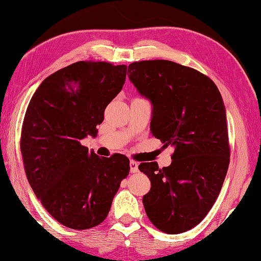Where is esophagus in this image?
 <instances>
[{"mask_svg":"<svg viewBox=\"0 0 261 261\" xmlns=\"http://www.w3.org/2000/svg\"><path fill=\"white\" fill-rule=\"evenodd\" d=\"M130 172L131 173L138 172V163L137 162H135V161L130 162Z\"/></svg>","mask_w":261,"mask_h":261,"instance_id":"obj_1","label":"esophagus"}]
</instances>
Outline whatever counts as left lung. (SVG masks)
Here are the masks:
<instances>
[{
	"label": "left lung",
	"instance_id": "left-lung-1",
	"mask_svg": "<svg viewBox=\"0 0 261 261\" xmlns=\"http://www.w3.org/2000/svg\"><path fill=\"white\" fill-rule=\"evenodd\" d=\"M127 76L152 107L150 131L172 146L171 165L142 163L151 181L144 208L158 230L177 234L204 219L230 163L226 110L217 85L197 70L165 60L135 62Z\"/></svg>",
	"mask_w": 261,
	"mask_h": 261
}]
</instances>
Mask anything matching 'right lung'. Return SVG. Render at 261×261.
Returning a JSON list of instances; mask_svg holds the SVG:
<instances>
[{
    "label": "right lung",
    "mask_w": 261,
    "mask_h": 261,
    "mask_svg": "<svg viewBox=\"0 0 261 261\" xmlns=\"http://www.w3.org/2000/svg\"><path fill=\"white\" fill-rule=\"evenodd\" d=\"M125 77L126 65L76 62L46 77L25 111L21 152L27 178L46 211L69 228L102 223L129 173L124 154L100 158L81 144L96 137Z\"/></svg>",
    "instance_id": "1"
}]
</instances>
